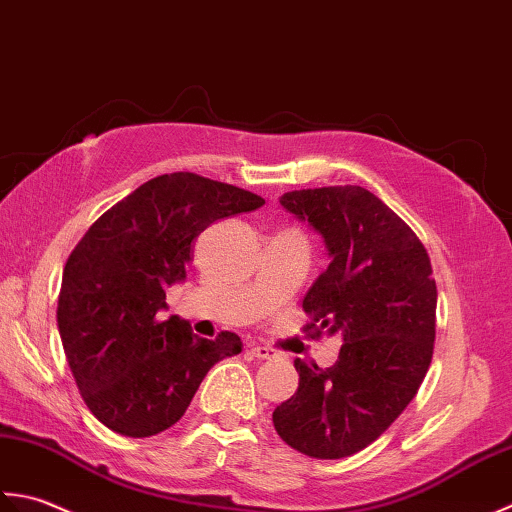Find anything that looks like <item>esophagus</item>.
<instances>
[{
	"label": "esophagus",
	"mask_w": 512,
	"mask_h": 512,
	"mask_svg": "<svg viewBox=\"0 0 512 512\" xmlns=\"http://www.w3.org/2000/svg\"><path fill=\"white\" fill-rule=\"evenodd\" d=\"M247 353L252 358H256V360H271L276 356L274 353V349H269V347H260V344H252V347L247 349Z\"/></svg>",
	"instance_id": "obj_1"
}]
</instances>
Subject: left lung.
<instances>
[{
	"label": "left lung",
	"mask_w": 512,
	"mask_h": 512,
	"mask_svg": "<svg viewBox=\"0 0 512 512\" xmlns=\"http://www.w3.org/2000/svg\"><path fill=\"white\" fill-rule=\"evenodd\" d=\"M280 205L325 243L331 263L302 309L316 333L340 336L342 347L327 369L294 360L298 389L276 406L274 429L300 453L340 460L378 440L429 371L437 307L431 260L413 229L360 185L287 192Z\"/></svg>",
	"instance_id": "left-lung-1"
}]
</instances>
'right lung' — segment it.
I'll return each instance as SVG.
<instances>
[{"label":"right lung","mask_w":512,"mask_h":512,"mask_svg":"<svg viewBox=\"0 0 512 512\" xmlns=\"http://www.w3.org/2000/svg\"><path fill=\"white\" fill-rule=\"evenodd\" d=\"M265 201L192 172L143 183L90 225L61 278L57 327L83 402L110 431L150 437L183 417L216 362L243 351L232 331L198 338L161 320L165 289L183 283L194 238Z\"/></svg>","instance_id":"right-lung-1"}]
</instances>
